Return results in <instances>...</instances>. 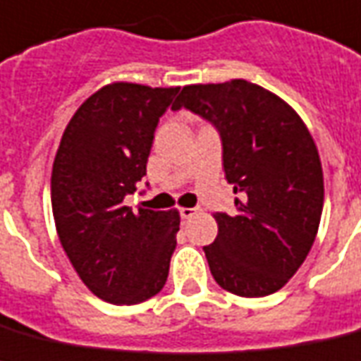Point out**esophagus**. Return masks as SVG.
Returning <instances> with one entry per match:
<instances>
[{
    "label": "esophagus",
    "mask_w": 361,
    "mask_h": 361,
    "mask_svg": "<svg viewBox=\"0 0 361 361\" xmlns=\"http://www.w3.org/2000/svg\"><path fill=\"white\" fill-rule=\"evenodd\" d=\"M195 212H197V209H186V207H184V209H180V218H183V220H190Z\"/></svg>",
    "instance_id": "esophagus-1"
}]
</instances>
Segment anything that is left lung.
I'll return each instance as SVG.
<instances>
[{"instance_id": "1", "label": "left lung", "mask_w": 361, "mask_h": 361, "mask_svg": "<svg viewBox=\"0 0 361 361\" xmlns=\"http://www.w3.org/2000/svg\"><path fill=\"white\" fill-rule=\"evenodd\" d=\"M186 108L220 132L224 171L236 214L216 212L218 236L204 246L221 289L257 298L279 290L305 261L324 203L319 151L300 115L278 94L246 80L186 85Z\"/></svg>"}]
</instances>
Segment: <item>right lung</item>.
Wrapping results in <instances>:
<instances>
[{
	"label": "right lung",
	"instance_id": "add662e5",
	"mask_svg": "<svg viewBox=\"0 0 361 361\" xmlns=\"http://www.w3.org/2000/svg\"><path fill=\"white\" fill-rule=\"evenodd\" d=\"M178 89L104 85L72 115L57 149L51 169L57 236L85 287L109 304H140L166 285L178 210L134 212L125 195L147 175L158 121Z\"/></svg>",
	"mask_w": 361,
	"mask_h": 361
}]
</instances>
